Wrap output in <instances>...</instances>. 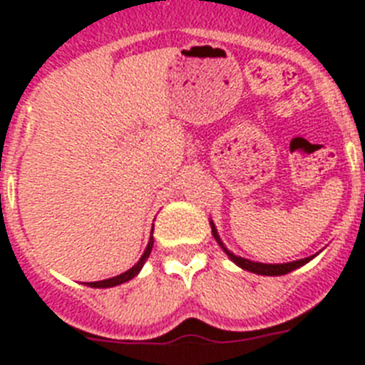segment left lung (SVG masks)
<instances>
[{
    "instance_id": "1",
    "label": "left lung",
    "mask_w": 365,
    "mask_h": 365,
    "mask_svg": "<svg viewBox=\"0 0 365 365\" xmlns=\"http://www.w3.org/2000/svg\"><path fill=\"white\" fill-rule=\"evenodd\" d=\"M144 259H146V254H144L140 259L135 263L133 267H131L130 270H125V272L118 274V276H115V278H109V279H102V282H91V283H86L87 287H93V289H109V287H117V285H122V283L130 282V279H133L135 276H137L138 272H140V269H143L144 265Z\"/></svg>"
}]
</instances>
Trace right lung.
Here are the masks:
<instances>
[{"label":"right lung","instance_id":"right-lung-1","mask_svg":"<svg viewBox=\"0 0 365 365\" xmlns=\"http://www.w3.org/2000/svg\"><path fill=\"white\" fill-rule=\"evenodd\" d=\"M312 257H307V259H299L292 261V263H285V265H267V263H243V269H247L248 272L261 274V276H282V274L292 272V270L299 269L302 265H305L307 261H311Z\"/></svg>","mask_w":365,"mask_h":365}]
</instances>
